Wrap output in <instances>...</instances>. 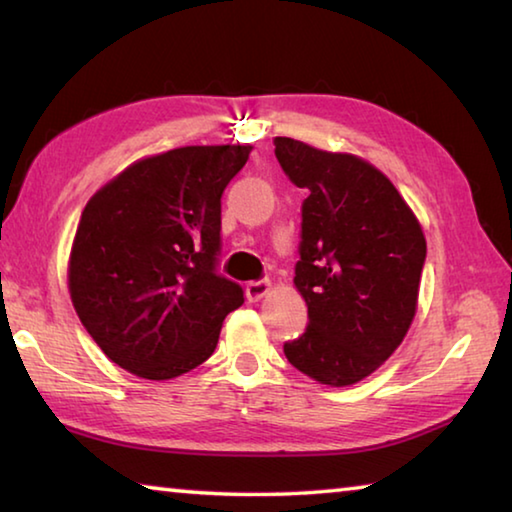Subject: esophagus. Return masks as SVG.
Masks as SVG:
<instances>
[{"instance_id":"obj_1","label":"esophagus","mask_w":512,"mask_h":512,"mask_svg":"<svg viewBox=\"0 0 512 512\" xmlns=\"http://www.w3.org/2000/svg\"><path fill=\"white\" fill-rule=\"evenodd\" d=\"M268 291H271V282H268V280H255V282H248L246 296H248L250 302H257V300H262Z\"/></svg>"}]
</instances>
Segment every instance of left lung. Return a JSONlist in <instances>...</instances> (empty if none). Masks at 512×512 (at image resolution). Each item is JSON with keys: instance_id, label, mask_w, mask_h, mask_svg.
<instances>
[{"instance_id": "left-lung-1", "label": "left lung", "mask_w": 512, "mask_h": 512, "mask_svg": "<svg viewBox=\"0 0 512 512\" xmlns=\"http://www.w3.org/2000/svg\"><path fill=\"white\" fill-rule=\"evenodd\" d=\"M273 144L291 183L307 189L293 282L309 323L284 343V354L320 384H357L409 332L427 241L411 207L370 162L291 137Z\"/></svg>"}]
</instances>
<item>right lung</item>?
Listing matches in <instances>:
<instances>
[{"instance_id": "add662e5", "label": "right lung", "mask_w": 512, "mask_h": 512, "mask_svg": "<svg viewBox=\"0 0 512 512\" xmlns=\"http://www.w3.org/2000/svg\"><path fill=\"white\" fill-rule=\"evenodd\" d=\"M253 146H183L135 162L81 214L69 293L110 361L173 379L210 359L244 289L219 273L221 196Z\"/></svg>"}]
</instances>
